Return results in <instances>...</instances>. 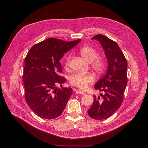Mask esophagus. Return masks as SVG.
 <instances>
[{
	"instance_id": "obj_1",
	"label": "esophagus",
	"mask_w": 148,
	"mask_h": 148,
	"mask_svg": "<svg viewBox=\"0 0 148 148\" xmlns=\"http://www.w3.org/2000/svg\"><path fill=\"white\" fill-rule=\"evenodd\" d=\"M75 92H76V94H81V95H85V92H84L83 91H82V90H76V91H75Z\"/></svg>"
}]
</instances>
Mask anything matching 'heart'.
Here are the masks:
<instances>
[{"instance_id": "b5f03b06", "label": "heart", "mask_w": 148, "mask_h": 148, "mask_svg": "<svg viewBox=\"0 0 148 148\" xmlns=\"http://www.w3.org/2000/svg\"><path fill=\"white\" fill-rule=\"evenodd\" d=\"M81 56L87 61L91 62L92 69L98 74L105 71L107 68V63L105 61L99 57L98 52L93 47L90 46H84L79 50ZM72 56L71 54L67 55L65 60V66H69ZM95 77L91 73H76L72 75L70 79V84L72 86L81 90L87 88L89 85L94 82Z\"/></svg>"}]
</instances>
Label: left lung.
Returning a JSON list of instances; mask_svg holds the SVG:
<instances>
[{"instance_id":"obj_1","label":"left lung","mask_w":148,"mask_h":148,"mask_svg":"<svg viewBox=\"0 0 148 148\" xmlns=\"http://www.w3.org/2000/svg\"><path fill=\"white\" fill-rule=\"evenodd\" d=\"M92 39L98 40L105 50L108 59L107 73L95 84V89L104 94L96 97L88 110L89 116L97 120L107 119L121 106L123 92L128 82L127 61L115 41L102 34H97Z\"/></svg>"}]
</instances>
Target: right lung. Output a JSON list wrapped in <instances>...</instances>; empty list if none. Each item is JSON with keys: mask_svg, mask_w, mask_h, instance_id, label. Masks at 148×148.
<instances>
[{"mask_svg": "<svg viewBox=\"0 0 148 148\" xmlns=\"http://www.w3.org/2000/svg\"><path fill=\"white\" fill-rule=\"evenodd\" d=\"M80 40L67 42L49 38L34 45L27 53L23 71L25 99L37 116L52 119L64 111L73 90L56 88L66 81L59 75L62 73L60 60Z\"/></svg>", "mask_w": 148, "mask_h": 148, "instance_id": "obj_1", "label": "right lung"}]
</instances>
